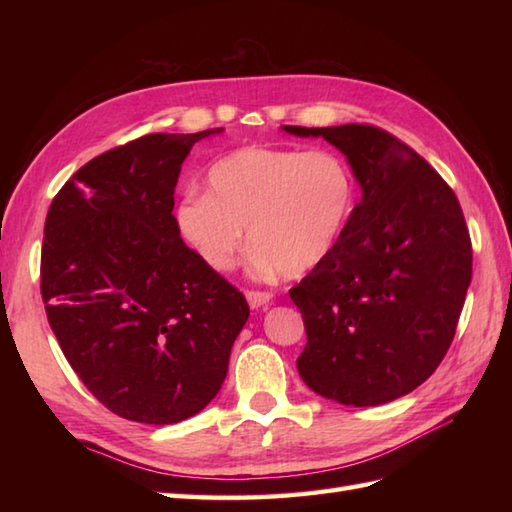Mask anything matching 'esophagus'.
Instances as JSON below:
<instances>
[{"label":"esophagus","mask_w":512,"mask_h":512,"mask_svg":"<svg viewBox=\"0 0 512 512\" xmlns=\"http://www.w3.org/2000/svg\"><path fill=\"white\" fill-rule=\"evenodd\" d=\"M246 299L250 303V308H262L266 303L273 301V292L268 290H246Z\"/></svg>","instance_id":"1"}]
</instances>
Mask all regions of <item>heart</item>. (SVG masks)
Returning <instances> with one entry per match:
<instances>
[{"label": "heart", "instance_id": "obj_1", "mask_svg": "<svg viewBox=\"0 0 512 512\" xmlns=\"http://www.w3.org/2000/svg\"><path fill=\"white\" fill-rule=\"evenodd\" d=\"M206 189L182 198V237L213 270L233 266L239 248H255L259 273L303 277L343 239L356 209V178L328 149L242 147L206 173Z\"/></svg>", "mask_w": 512, "mask_h": 512}]
</instances>
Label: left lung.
Wrapping results in <instances>:
<instances>
[{
	"mask_svg": "<svg viewBox=\"0 0 512 512\" xmlns=\"http://www.w3.org/2000/svg\"><path fill=\"white\" fill-rule=\"evenodd\" d=\"M341 149L361 202L334 253L290 288L308 343L297 369L319 396L374 407L422 385L449 352L473 273L453 189L374 125L297 127Z\"/></svg>",
	"mask_w": 512,
	"mask_h": 512,
	"instance_id": "8db88e82",
	"label": "left lung"
}]
</instances>
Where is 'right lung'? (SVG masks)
Masks as SVG:
<instances>
[{"label": "right lung", "instance_id": "right-lung-1", "mask_svg": "<svg viewBox=\"0 0 512 512\" xmlns=\"http://www.w3.org/2000/svg\"><path fill=\"white\" fill-rule=\"evenodd\" d=\"M211 134H147L92 158L43 226L50 328L92 396L134 422L173 424L209 405L250 314L171 213L184 158Z\"/></svg>", "mask_w": 512, "mask_h": 512}]
</instances>
